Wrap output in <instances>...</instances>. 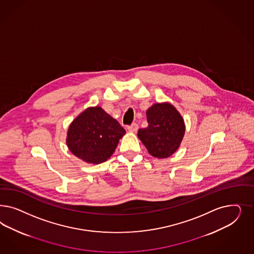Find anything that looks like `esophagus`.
Wrapping results in <instances>:
<instances>
[{"label":"esophagus","instance_id":"esophagus-1","mask_svg":"<svg viewBox=\"0 0 254 254\" xmlns=\"http://www.w3.org/2000/svg\"><path fill=\"white\" fill-rule=\"evenodd\" d=\"M128 128V131H131V132H135V131L138 130V125L136 123H132L130 126L127 127Z\"/></svg>","mask_w":254,"mask_h":254}]
</instances>
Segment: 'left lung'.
Wrapping results in <instances>:
<instances>
[{
  "mask_svg": "<svg viewBox=\"0 0 254 254\" xmlns=\"http://www.w3.org/2000/svg\"><path fill=\"white\" fill-rule=\"evenodd\" d=\"M148 125L138 130V138L148 153L158 159L173 155L180 147L185 133L182 116L170 103H157L146 112Z\"/></svg>",
  "mask_w": 254,
  "mask_h": 254,
  "instance_id": "8db88e82",
  "label": "left lung"
}]
</instances>
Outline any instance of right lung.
<instances>
[{"mask_svg": "<svg viewBox=\"0 0 254 254\" xmlns=\"http://www.w3.org/2000/svg\"><path fill=\"white\" fill-rule=\"evenodd\" d=\"M126 131L100 107L86 108L70 123L66 145L78 159L102 164L109 159Z\"/></svg>", "mask_w": 254, "mask_h": 254, "instance_id": "right-lung-1", "label": "right lung"}]
</instances>
